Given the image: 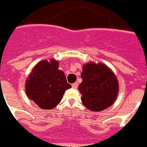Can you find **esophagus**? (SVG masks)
Here are the masks:
<instances>
[{
    "label": "esophagus",
    "instance_id": "1",
    "mask_svg": "<svg viewBox=\"0 0 147 147\" xmlns=\"http://www.w3.org/2000/svg\"><path fill=\"white\" fill-rule=\"evenodd\" d=\"M71 87H72V88H74V89H77L78 83H74V84H71Z\"/></svg>",
    "mask_w": 147,
    "mask_h": 147
}]
</instances>
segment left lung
<instances>
[{"instance_id": "1", "label": "left lung", "mask_w": 147, "mask_h": 147, "mask_svg": "<svg viewBox=\"0 0 147 147\" xmlns=\"http://www.w3.org/2000/svg\"><path fill=\"white\" fill-rule=\"evenodd\" d=\"M82 82L78 86L82 100L86 108L100 112L115 102L119 85L113 70L102 63L89 62L83 65Z\"/></svg>"}]
</instances>
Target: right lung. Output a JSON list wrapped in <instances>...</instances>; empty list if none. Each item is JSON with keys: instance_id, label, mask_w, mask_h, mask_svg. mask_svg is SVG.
I'll list each match as a JSON object with an SVG mask.
<instances>
[{"instance_id": "1", "label": "right lung", "mask_w": 147, "mask_h": 147, "mask_svg": "<svg viewBox=\"0 0 147 147\" xmlns=\"http://www.w3.org/2000/svg\"><path fill=\"white\" fill-rule=\"evenodd\" d=\"M25 86L27 96L43 109L57 107L65 90L71 88L64 72L59 69V61L55 59L37 63L27 78Z\"/></svg>"}]
</instances>
